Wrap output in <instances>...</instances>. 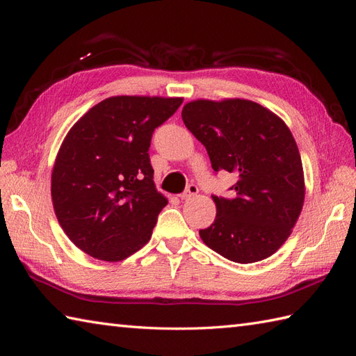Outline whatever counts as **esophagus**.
<instances>
[{
    "label": "esophagus",
    "instance_id": "1",
    "mask_svg": "<svg viewBox=\"0 0 356 356\" xmlns=\"http://www.w3.org/2000/svg\"><path fill=\"white\" fill-rule=\"evenodd\" d=\"M197 191H199V188H197V186H196V184H190V186L186 188V191H184V193H181V195H179V199H181V200L191 199L193 196L197 195Z\"/></svg>",
    "mask_w": 356,
    "mask_h": 356
}]
</instances>
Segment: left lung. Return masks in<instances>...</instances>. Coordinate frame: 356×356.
<instances>
[{
  "label": "left lung",
  "mask_w": 356,
  "mask_h": 356,
  "mask_svg": "<svg viewBox=\"0 0 356 356\" xmlns=\"http://www.w3.org/2000/svg\"><path fill=\"white\" fill-rule=\"evenodd\" d=\"M181 115L207 148L212 169L238 175L232 197L212 196L217 217L199 230L202 241L234 263L270 257L288 239L305 202L293 134L276 114L246 99L193 101Z\"/></svg>",
  "instance_id": "8db88e82"
}]
</instances>
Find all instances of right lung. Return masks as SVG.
I'll list each match as a JSON object with an SVG mask.
<instances>
[{"mask_svg": "<svg viewBox=\"0 0 356 356\" xmlns=\"http://www.w3.org/2000/svg\"><path fill=\"white\" fill-rule=\"evenodd\" d=\"M182 98L113 96L96 104L63 139L51 200L71 242L102 261H122L152 238L168 200L156 190L148 148Z\"/></svg>", "mask_w": 356, "mask_h": 356, "instance_id": "add662e5", "label": "right lung"}]
</instances>
